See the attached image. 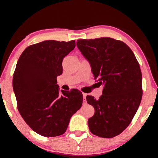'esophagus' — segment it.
<instances>
[{
  "mask_svg": "<svg viewBox=\"0 0 158 158\" xmlns=\"http://www.w3.org/2000/svg\"><path fill=\"white\" fill-rule=\"evenodd\" d=\"M86 95H87L86 93H83V100H84V103L86 102Z\"/></svg>",
  "mask_w": 158,
  "mask_h": 158,
  "instance_id": "34e87169",
  "label": "esophagus"
}]
</instances>
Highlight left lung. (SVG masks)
Here are the masks:
<instances>
[{"label":"left lung","mask_w":158,"mask_h":158,"mask_svg":"<svg viewBox=\"0 0 158 158\" xmlns=\"http://www.w3.org/2000/svg\"><path fill=\"white\" fill-rule=\"evenodd\" d=\"M77 45L89 61L95 79L104 84L98 100L87 95L95 109L88 121L92 134L112 138L126 129L142 98V75L138 61L127 45L111 37L78 40Z\"/></svg>","instance_id":"left-lung-1"}]
</instances>
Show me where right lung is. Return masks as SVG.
Here are the masks:
<instances>
[{
	"instance_id": "right-lung-1",
	"label": "right lung",
	"mask_w": 158,
	"mask_h": 158,
	"mask_svg": "<svg viewBox=\"0 0 158 158\" xmlns=\"http://www.w3.org/2000/svg\"><path fill=\"white\" fill-rule=\"evenodd\" d=\"M74 47V40L43 41L26 47L17 61L12 81L17 109L28 126L43 137L65 133L82 105L80 90L60 93L56 84L63 58Z\"/></svg>"
}]
</instances>
